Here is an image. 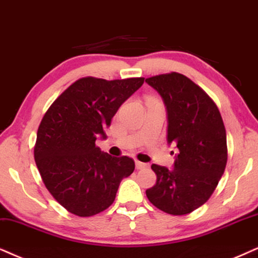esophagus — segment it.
Instances as JSON below:
<instances>
[{"label":"esophagus","mask_w":258,"mask_h":258,"mask_svg":"<svg viewBox=\"0 0 258 258\" xmlns=\"http://www.w3.org/2000/svg\"><path fill=\"white\" fill-rule=\"evenodd\" d=\"M136 168L138 169V170H143V169L149 168V165L146 164V163H142V162L137 161V162H136Z\"/></svg>","instance_id":"34e87169"}]
</instances>
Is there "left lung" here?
<instances>
[{
	"instance_id": "1",
	"label": "left lung",
	"mask_w": 258,
	"mask_h": 258,
	"mask_svg": "<svg viewBox=\"0 0 258 258\" xmlns=\"http://www.w3.org/2000/svg\"><path fill=\"white\" fill-rule=\"evenodd\" d=\"M145 82L162 96L168 112V143L178 150L172 170L152 164L156 184L146 190L153 206L172 216L191 213L212 197L227 163L226 131L214 101L178 73Z\"/></svg>"
}]
</instances>
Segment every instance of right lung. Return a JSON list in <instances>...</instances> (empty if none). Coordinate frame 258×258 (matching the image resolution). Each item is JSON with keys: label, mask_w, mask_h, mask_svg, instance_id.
<instances>
[{"label": "right lung", "mask_w": 258, "mask_h": 258, "mask_svg": "<svg viewBox=\"0 0 258 258\" xmlns=\"http://www.w3.org/2000/svg\"><path fill=\"white\" fill-rule=\"evenodd\" d=\"M144 77L107 81L82 77L65 89L42 116L34 159L45 187L78 217H91L115 200L122 178L135 170L127 156L112 157L95 145L119 107Z\"/></svg>", "instance_id": "1"}]
</instances>
